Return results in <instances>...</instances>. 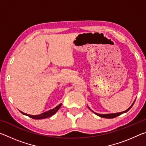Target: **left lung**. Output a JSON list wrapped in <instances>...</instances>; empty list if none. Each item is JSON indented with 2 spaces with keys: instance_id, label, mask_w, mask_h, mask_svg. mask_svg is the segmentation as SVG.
I'll return each mask as SVG.
<instances>
[{
  "instance_id": "obj_1",
  "label": "left lung",
  "mask_w": 146,
  "mask_h": 146,
  "mask_svg": "<svg viewBox=\"0 0 146 146\" xmlns=\"http://www.w3.org/2000/svg\"><path fill=\"white\" fill-rule=\"evenodd\" d=\"M134 103H135V102H133V104L131 105V106L129 108H128L127 110H125V111H123V112L117 113H113V114H98V113H96L95 112H94V113H95V114H96L97 115H98V116H99V117H102V118H115V117H118V116H119L120 115H122V113H124L125 112L128 111H129L130 109L131 108V107L133 106V104H134Z\"/></svg>"
}]
</instances>
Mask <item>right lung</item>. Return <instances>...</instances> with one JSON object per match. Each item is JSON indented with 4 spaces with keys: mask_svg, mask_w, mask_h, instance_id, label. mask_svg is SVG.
<instances>
[{
    "mask_svg": "<svg viewBox=\"0 0 146 146\" xmlns=\"http://www.w3.org/2000/svg\"><path fill=\"white\" fill-rule=\"evenodd\" d=\"M61 105H62V104H60L56 106V107L54 109H52V110H49V111H46L43 113H41V114L38 115H30L26 114V113H24L22 111H21V112L23 113V115L28 116L29 117H31V118H33V119H42V118H45L49 117H51V116H52L53 115L55 114V113L57 112V111L59 110V109H60Z\"/></svg>",
    "mask_w": 146,
    "mask_h": 146,
    "instance_id": "add662e5",
    "label": "right lung"
}]
</instances>
